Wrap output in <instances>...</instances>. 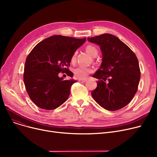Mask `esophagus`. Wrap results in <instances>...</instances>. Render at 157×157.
Segmentation results:
<instances>
[{
	"label": "esophagus",
	"mask_w": 157,
	"mask_h": 157,
	"mask_svg": "<svg viewBox=\"0 0 157 157\" xmlns=\"http://www.w3.org/2000/svg\"><path fill=\"white\" fill-rule=\"evenodd\" d=\"M87 81L86 79H79L78 81L79 82H81V83H85V82Z\"/></svg>",
	"instance_id": "obj_1"
}]
</instances>
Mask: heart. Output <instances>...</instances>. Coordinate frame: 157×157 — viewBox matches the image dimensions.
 Wrapping results in <instances>:
<instances>
[{"instance_id":"1","label":"heart","mask_w":157,"mask_h":157,"mask_svg":"<svg viewBox=\"0 0 157 157\" xmlns=\"http://www.w3.org/2000/svg\"><path fill=\"white\" fill-rule=\"evenodd\" d=\"M86 52L92 56H95L98 54V49L97 48L93 45L89 44L85 48ZM76 55L77 52H74L71 56V61L72 63H75L76 60ZM92 72V69L89 67H78L76 69L74 70V74L75 77L78 79H84L89 74Z\"/></svg>"}]
</instances>
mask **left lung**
<instances>
[{"mask_svg": "<svg viewBox=\"0 0 157 157\" xmlns=\"http://www.w3.org/2000/svg\"><path fill=\"white\" fill-rule=\"evenodd\" d=\"M87 39L100 46L103 56L101 67L93 75L98 81L92 96L107 110L121 109L137 91L141 78L137 58L127 45L113 35L104 34Z\"/></svg>", "mask_w": 157, "mask_h": 157, "instance_id": "obj_1", "label": "left lung"}]
</instances>
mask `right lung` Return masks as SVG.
Instances as JSON below:
<instances>
[{"label":"right lung","mask_w":157,"mask_h":157,"mask_svg":"<svg viewBox=\"0 0 157 157\" xmlns=\"http://www.w3.org/2000/svg\"><path fill=\"white\" fill-rule=\"evenodd\" d=\"M86 38L55 35L39 43L29 54L24 67L23 81L30 99L40 108L53 110L63 104L76 80H63L59 73L72 77L69 70L73 53Z\"/></svg>","instance_id":"add662e5"}]
</instances>
